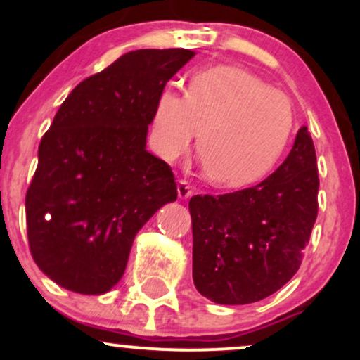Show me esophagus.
Returning <instances> with one entry per match:
<instances>
[{"instance_id":"esophagus-1","label":"esophagus","mask_w":360,"mask_h":360,"mask_svg":"<svg viewBox=\"0 0 360 360\" xmlns=\"http://www.w3.org/2000/svg\"><path fill=\"white\" fill-rule=\"evenodd\" d=\"M191 194H193L191 186L183 179L177 181V198H179V200H188V198H191Z\"/></svg>"}]
</instances>
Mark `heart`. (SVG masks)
I'll use <instances>...</instances> for the list:
<instances>
[{
    "mask_svg": "<svg viewBox=\"0 0 360 360\" xmlns=\"http://www.w3.org/2000/svg\"><path fill=\"white\" fill-rule=\"evenodd\" d=\"M295 127L289 98L235 65L201 69L188 93L166 86L152 113L150 142L162 159L184 155L203 127L198 152L210 181L238 188L266 176Z\"/></svg>",
    "mask_w": 360,
    "mask_h": 360,
    "instance_id": "b5f03b06",
    "label": "heart"
}]
</instances>
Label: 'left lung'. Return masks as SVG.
<instances>
[{"label": "left lung", "instance_id": "left-lung-1", "mask_svg": "<svg viewBox=\"0 0 360 360\" xmlns=\"http://www.w3.org/2000/svg\"><path fill=\"white\" fill-rule=\"evenodd\" d=\"M311 135L301 127L284 162L254 188L189 200L193 281L218 304H249L276 292L303 260L318 213Z\"/></svg>", "mask_w": 360, "mask_h": 360}]
</instances>
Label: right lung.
Masks as SVG:
<instances>
[{
    "label": "right lung",
    "instance_id": "obj_1",
    "mask_svg": "<svg viewBox=\"0 0 360 360\" xmlns=\"http://www.w3.org/2000/svg\"><path fill=\"white\" fill-rule=\"evenodd\" d=\"M193 57L186 49L123 53L53 117L25 208L34 260L60 288L108 292L139 230L176 201L174 174L147 150V134L157 96Z\"/></svg>",
    "mask_w": 360,
    "mask_h": 360
}]
</instances>
